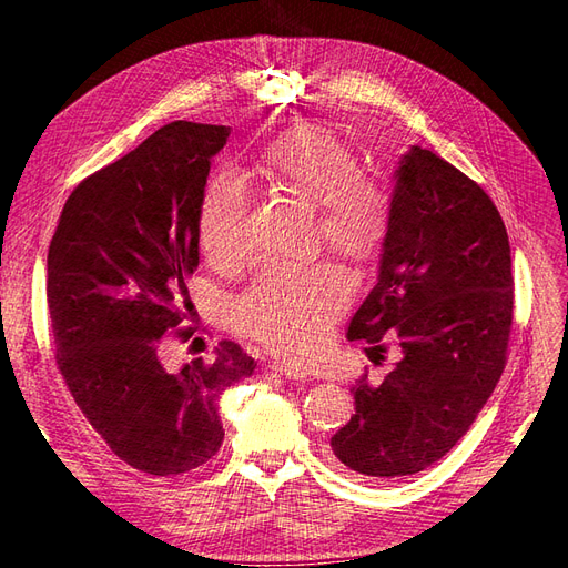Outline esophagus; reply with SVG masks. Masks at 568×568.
Segmentation results:
<instances>
[{"label":"esophagus","instance_id":"obj_1","mask_svg":"<svg viewBox=\"0 0 568 568\" xmlns=\"http://www.w3.org/2000/svg\"><path fill=\"white\" fill-rule=\"evenodd\" d=\"M270 369H272L274 374L284 376V379H288V382H305V379H307V376H305L303 372H294V369H291V367H286V365H280V363L270 365Z\"/></svg>","mask_w":568,"mask_h":568}]
</instances>
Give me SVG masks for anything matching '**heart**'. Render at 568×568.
I'll return each instance as SVG.
<instances>
[{"label":"heart","mask_w":568,"mask_h":568,"mask_svg":"<svg viewBox=\"0 0 568 568\" xmlns=\"http://www.w3.org/2000/svg\"><path fill=\"white\" fill-rule=\"evenodd\" d=\"M255 173L282 192L317 205V242L355 267L374 263L390 232V186L363 173L353 146L329 125H303L270 142ZM251 194L242 178L217 173L199 201V244L213 267L246 261ZM351 303V284L332 263L267 265L230 305L239 334L294 367L317 363Z\"/></svg>","instance_id":"b5f03b06"}]
</instances>
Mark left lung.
Instances as JSON below:
<instances>
[{
    "label": "left lung",
    "mask_w": 568,
    "mask_h": 568,
    "mask_svg": "<svg viewBox=\"0 0 568 568\" xmlns=\"http://www.w3.org/2000/svg\"><path fill=\"white\" fill-rule=\"evenodd\" d=\"M514 277L505 222L474 180L412 146L393 189L379 282L348 338L398 363L353 386L355 415L332 438L341 464L374 480L432 467L469 432L507 365Z\"/></svg>",
    "instance_id": "left-lung-1"
}]
</instances>
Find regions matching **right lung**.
<instances>
[{"label":"right lung","instance_id":"add662e5","mask_svg":"<svg viewBox=\"0 0 568 568\" xmlns=\"http://www.w3.org/2000/svg\"><path fill=\"white\" fill-rule=\"evenodd\" d=\"M230 128L175 120L68 196L47 255L57 365L113 455L151 476L186 474L225 438L217 400L253 374V357L220 341L213 363L170 374L161 341L192 311L199 201Z\"/></svg>","mask_w":568,"mask_h":568}]
</instances>
